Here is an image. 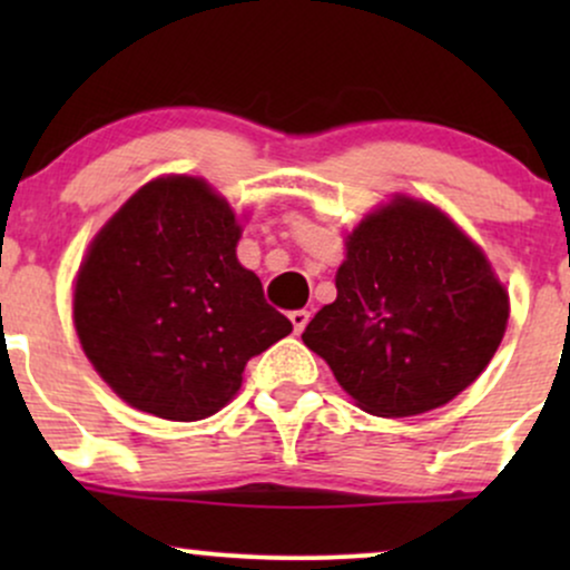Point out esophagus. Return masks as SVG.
Listing matches in <instances>:
<instances>
[{
    "mask_svg": "<svg viewBox=\"0 0 570 570\" xmlns=\"http://www.w3.org/2000/svg\"><path fill=\"white\" fill-rule=\"evenodd\" d=\"M289 322L294 326V332H297V335H299V332H303L305 326H307V322H311V313H307V311H292L289 313Z\"/></svg>",
    "mask_w": 570,
    "mask_h": 570,
    "instance_id": "esophagus-1",
    "label": "esophagus"
}]
</instances>
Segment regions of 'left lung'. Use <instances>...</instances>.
Wrapping results in <instances>:
<instances>
[{
  "label": "left lung",
  "instance_id": "left-lung-1",
  "mask_svg": "<svg viewBox=\"0 0 570 570\" xmlns=\"http://www.w3.org/2000/svg\"><path fill=\"white\" fill-rule=\"evenodd\" d=\"M335 286L303 343L377 417L448 404L480 377L507 330L509 294L485 252L440 208L404 195L358 222Z\"/></svg>",
  "mask_w": 570,
  "mask_h": 570
}]
</instances>
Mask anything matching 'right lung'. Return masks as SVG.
<instances>
[{
    "label": "right lung",
    "mask_w": 570,
    "mask_h": 570,
    "mask_svg": "<svg viewBox=\"0 0 570 570\" xmlns=\"http://www.w3.org/2000/svg\"><path fill=\"white\" fill-rule=\"evenodd\" d=\"M240 225L195 176H160L122 203L75 284L85 356L130 407L200 421L238 394L252 356L292 332L235 257Z\"/></svg>",
    "instance_id": "obj_1"
}]
</instances>
